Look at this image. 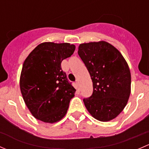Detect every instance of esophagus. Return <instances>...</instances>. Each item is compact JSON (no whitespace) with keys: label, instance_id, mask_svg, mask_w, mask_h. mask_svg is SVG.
Listing matches in <instances>:
<instances>
[{"label":"esophagus","instance_id":"34e87169","mask_svg":"<svg viewBox=\"0 0 149 149\" xmlns=\"http://www.w3.org/2000/svg\"><path fill=\"white\" fill-rule=\"evenodd\" d=\"M76 82V84H77V85H78V86H79V88H80V82H79V79H77Z\"/></svg>","mask_w":149,"mask_h":149}]
</instances>
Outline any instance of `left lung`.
I'll use <instances>...</instances> for the list:
<instances>
[{
  "label": "left lung",
  "mask_w": 149,
  "mask_h": 149,
  "mask_svg": "<svg viewBox=\"0 0 149 149\" xmlns=\"http://www.w3.org/2000/svg\"><path fill=\"white\" fill-rule=\"evenodd\" d=\"M93 82L91 97L83 100L95 119L116 118L127 104L131 76L128 65L116 48L104 41L81 44L78 51Z\"/></svg>",
  "instance_id": "8db88e82"
}]
</instances>
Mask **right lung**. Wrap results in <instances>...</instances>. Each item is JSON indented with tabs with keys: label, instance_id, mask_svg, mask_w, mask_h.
Masks as SVG:
<instances>
[{
	"label": "right lung",
	"instance_id": "1",
	"mask_svg": "<svg viewBox=\"0 0 149 149\" xmlns=\"http://www.w3.org/2000/svg\"><path fill=\"white\" fill-rule=\"evenodd\" d=\"M69 43L44 42L24 61L20 77L23 99L33 116L54 123L65 115L76 89L61 68V62L74 52Z\"/></svg>",
	"mask_w": 149,
	"mask_h": 149
}]
</instances>
